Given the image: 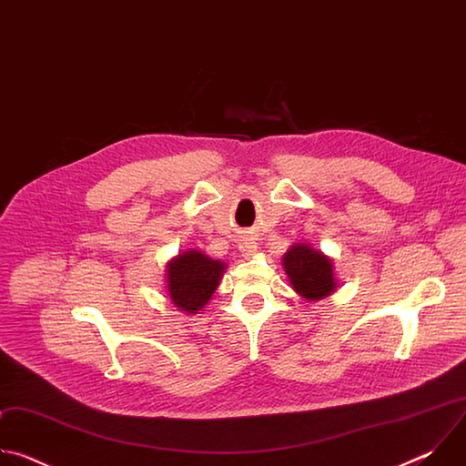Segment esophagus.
Listing matches in <instances>:
<instances>
[{
	"instance_id": "1",
	"label": "esophagus",
	"mask_w": 466,
	"mask_h": 466,
	"mask_svg": "<svg viewBox=\"0 0 466 466\" xmlns=\"http://www.w3.org/2000/svg\"><path fill=\"white\" fill-rule=\"evenodd\" d=\"M256 248H258V245L252 238H243L239 243V250L243 252V256H252L256 252Z\"/></svg>"
}]
</instances>
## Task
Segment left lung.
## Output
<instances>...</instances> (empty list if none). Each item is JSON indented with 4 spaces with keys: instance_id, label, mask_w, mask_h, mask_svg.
Wrapping results in <instances>:
<instances>
[{
    "instance_id": "8db88e82",
    "label": "left lung",
    "mask_w": 466,
    "mask_h": 466,
    "mask_svg": "<svg viewBox=\"0 0 466 466\" xmlns=\"http://www.w3.org/2000/svg\"><path fill=\"white\" fill-rule=\"evenodd\" d=\"M282 265L291 288L306 300H320L338 288L331 259L306 243L291 245Z\"/></svg>"
}]
</instances>
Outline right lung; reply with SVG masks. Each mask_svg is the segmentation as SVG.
<instances>
[{"mask_svg":"<svg viewBox=\"0 0 466 466\" xmlns=\"http://www.w3.org/2000/svg\"><path fill=\"white\" fill-rule=\"evenodd\" d=\"M227 265L201 250H186L167 263V295L175 308L198 313L219 286Z\"/></svg>","mask_w":466,"mask_h":466,"instance_id":"right-lung-1","label":"right lung"}]
</instances>
